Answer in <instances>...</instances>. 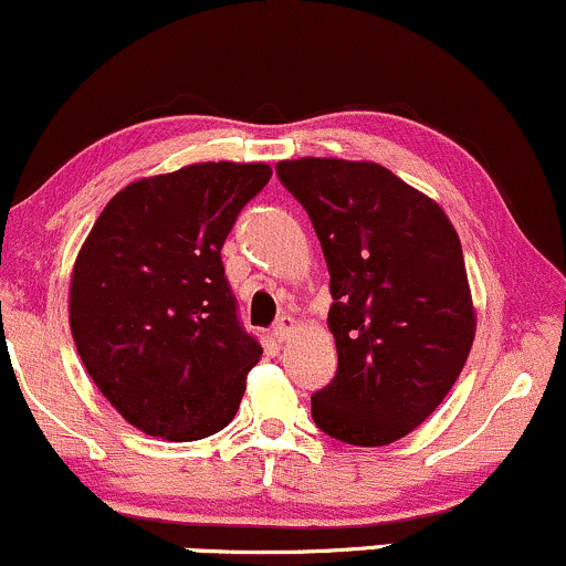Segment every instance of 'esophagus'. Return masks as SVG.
Wrapping results in <instances>:
<instances>
[{"instance_id":"1","label":"esophagus","mask_w":566,"mask_h":566,"mask_svg":"<svg viewBox=\"0 0 566 566\" xmlns=\"http://www.w3.org/2000/svg\"><path fill=\"white\" fill-rule=\"evenodd\" d=\"M295 318L292 316H282L279 318V322L274 324V337H276V343H287L290 339V335L292 332H295Z\"/></svg>"}]
</instances>
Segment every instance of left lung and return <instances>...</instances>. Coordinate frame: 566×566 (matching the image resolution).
Instances as JSON below:
<instances>
[{"label":"left lung","instance_id":"left-lung-1","mask_svg":"<svg viewBox=\"0 0 566 566\" xmlns=\"http://www.w3.org/2000/svg\"><path fill=\"white\" fill-rule=\"evenodd\" d=\"M329 269L337 374L313 392L329 438L377 448L442 403L474 343L472 292L453 223L438 202L369 160H279Z\"/></svg>","mask_w":566,"mask_h":566}]
</instances>
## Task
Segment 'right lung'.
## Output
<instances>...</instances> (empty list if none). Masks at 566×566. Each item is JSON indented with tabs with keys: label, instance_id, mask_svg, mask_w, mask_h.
<instances>
[{
	"label": "right lung",
	"instance_id": "add662e5",
	"mask_svg": "<svg viewBox=\"0 0 566 566\" xmlns=\"http://www.w3.org/2000/svg\"><path fill=\"white\" fill-rule=\"evenodd\" d=\"M271 179L265 163H195L107 202L71 276V332L128 424L189 442L234 419L263 348L242 329L221 248Z\"/></svg>",
	"mask_w": 566,
	"mask_h": 566
}]
</instances>
